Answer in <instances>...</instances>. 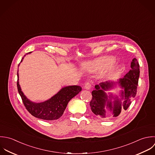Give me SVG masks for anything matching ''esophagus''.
<instances>
[{"label": "esophagus", "instance_id": "obj_1", "mask_svg": "<svg viewBox=\"0 0 155 155\" xmlns=\"http://www.w3.org/2000/svg\"><path fill=\"white\" fill-rule=\"evenodd\" d=\"M92 87V85L90 83H86L84 84V89H86V90H89Z\"/></svg>", "mask_w": 155, "mask_h": 155}]
</instances>
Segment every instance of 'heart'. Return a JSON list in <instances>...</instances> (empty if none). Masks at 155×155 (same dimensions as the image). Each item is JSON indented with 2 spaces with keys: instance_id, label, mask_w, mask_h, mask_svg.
Instances as JSON below:
<instances>
[{
  "instance_id": "heart-1",
  "label": "heart",
  "mask_w": 155,
  "mask_h": 155,
  "mask_svg": "<svg viewBox=\"0 0 155 155\" xmlns=\"http://www.w3.org/2000/svg\"><path fill=\"white\" fill-rule=\"evenodd\" d=\"M114 58L110 57H103L99 58L93 61L90 66L91 68L94 71L102 69L106 66H111L114 64Z\"/></svg>"
}]
</instances>
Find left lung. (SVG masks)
Instances as JSON below:
<instances>
[{
	"label": "left lung",
	"mask_w": 155,
	"mask_h": 155,
	"mask_svg": "<svg viewBox=\"0 0 155 155\" xmlns=\"http://www.w3.org/2000/svg\"><path fill=\"white\" fill-rule=\"evenodd\" d=\"M130 67L132 69L129 72L118 81H106L95 86V89L92 92L90 107L95 115L103 120L109 118L110 115L108 110L114 117H117L121 114L122 109L127 110L130 106L131 100L136 96L140 77V64L137 58L132 60ZM117 84L122 89L119 95L120 98L110 94L108 96L105 91L116 87Z\"/></svg>",
	"instance_id": "left-lung-1"
}]
</instances>
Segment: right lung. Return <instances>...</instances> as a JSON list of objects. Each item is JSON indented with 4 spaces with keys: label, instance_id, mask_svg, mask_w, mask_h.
Listing matches in <instances>:
<instances>
[{
    "label": "right lung",
    "instance_id": "obj_1",
    "mask_svg": "<svg viewBox=\"0 0 155 155\" xmlns=\"http://www.w3.org/2000/svg\"><path fill=\"white\" fill-rule=\"evenodd\" d=\"M30 53L31 52L27 53L24 57ZM24 57L20 63L23 61ZM20 63L18 66H19ZM17 86L18 92L27 110L37 118L48 121L56 120L60 118L63 115L69 101L82 90L80 86H65L49 100L41 103H35L27 98L21 91L18 81V71Z\"/></svg>",
    "mask_w": 155,
    "mask_h": 155
}]
</instances>
